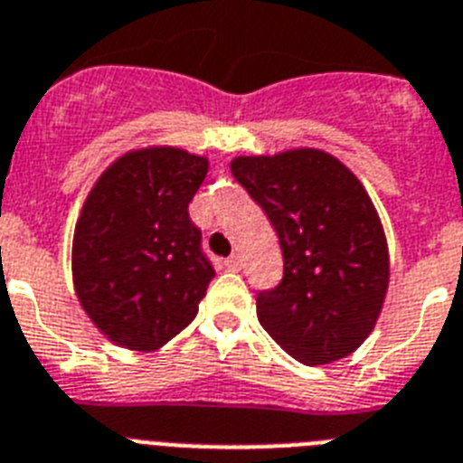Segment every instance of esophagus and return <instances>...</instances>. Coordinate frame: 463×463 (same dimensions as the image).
Returning a JSON list of instances; mask_svg holds the SVG:
<instances>
[{"instance_id":"obj_1","label":"esophagus","mask_w":463,"mask_h":463,"mask_svg":"<svg viewBox=\"0 0 463 463\" xmlns=\"http://www.w3.org/2000/svg\"><path fill=\"white\" fill-rule=\"evenodd\" d=\"M225 268H228V270H240V268H242V259H240L238 254L231 256V259H225Z\"/></svg>"}]
</instances>
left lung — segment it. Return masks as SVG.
I'll return each instance as SVG.
<instances>
[{
    "label": "left lung",
    "mask_w": 463,
    "mask_h": 463,
    "mask_svg": "<svg viewBox=\"0 0 463 463\" xmlns=\"http://www.w3.org/2000/svg\"><path fill=\"white\" fill-rule=\"evenodd\" d=\"M231 172L266 212L285 259L279 285L256 297L261 327L304 364L351 355L388 289L386 235L367 190L316 147L235 157Z\"/></svg>",
    "instance_id": "obj_1"
}]
</instances>
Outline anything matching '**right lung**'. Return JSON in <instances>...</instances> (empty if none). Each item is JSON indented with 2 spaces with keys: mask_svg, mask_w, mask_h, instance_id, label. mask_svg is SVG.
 I'll return each mask as SVG.
<instances>
[{
  "mask_svg": "<svg viewBox=\"0 0 463 463\" xmlns=\"http://www.w3.org/2000/svg\"><path fill=\"white\" fill-rule=\"evenodd\" d=\"M207 157L181 147L131 150L100 174L72 240L81 308L112 344L157 351L195 320L213 266L188 204Z\"/></svg>",
  "mask_w": 463,
  "mask_h": 463,
  "instance_id": "right-lung-1",
  "label": "right lung"
}]
</instances>
